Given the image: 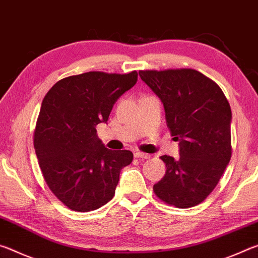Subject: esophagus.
I'll return each instance as SVG.
<instances>
[{"label": "esophagus", "instance_id": "1", "mask_svg": "<svg viewBox=\"0 0 258 258\" xmlns=\"http://www.w3.org/2000/svg\"><path fill=\"white\" fill-rule=\"evenodd\" d=\"M134 157H135V158H139V159H149L150 155L145 154V152H135Z\"/></svg>", "mask_w": 258, "mask_h": 258}]
</instances>
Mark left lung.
I'll return each instance as SVG.
<instances>
[{"instance_id": "left-lung-1", "label": "left lung", "mask_w": 258, "mask_h": 258, "mask_svg": "<svg viewBox=\"0 0 258 258\" xmlns=\"http://www.w3.org/2000/svg\"><path fill=\"white\" fill-rule=\"evenodd\" d=\"M164 104L166 124L180 142V158L164 155L166 173L154 185L161 202L177 208L203 203L232 155L231 108L215 82L191 68L140 71Z\"/></svg>"}]
</instances>
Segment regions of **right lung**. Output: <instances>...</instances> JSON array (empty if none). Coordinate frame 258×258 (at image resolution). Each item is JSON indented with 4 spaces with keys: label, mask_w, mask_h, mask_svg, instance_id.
I'll return each instance as SVG.
<instances>
[{
    "label": "right lung",
    "mask_w": 258,
    "mask_h": 258,
    "mask_svg": "<svg viewBox=\"0 0 258 258\" xmlns=\"http://www.w3.org/2000/svg\"><path fill=\"white\" fill-rule=\"evenodd\" d=\"M138 73L89 72L62 78L43 99L34 148L44 181L64 206L98 209L112 199L130 150L107 149L95 126L106 123L120 95L135 85Z\"/></svg>",
    "instance_id": "add662e5"
}]
</instances>
